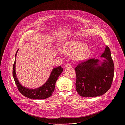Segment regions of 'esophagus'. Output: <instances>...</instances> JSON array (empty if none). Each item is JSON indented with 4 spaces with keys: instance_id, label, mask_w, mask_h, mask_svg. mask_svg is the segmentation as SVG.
I'll return each instance as SVG.
<instances>
[{
    "instance_id": "1",
    "label": "esophagus",
    "mask_w": 125,
    "mask_h": 125,
    "mask_svg": "<svg viewBox=\"0 0 125 125\" xmlns=\"http://www.w3.org/2000/svg\"><path fill=\"white\" fill-rule=\"evenodd\" d=\"M65 67L66 68H71L72 66L69 63H67L65 65Z\"/></svg>"
}]
</instances>
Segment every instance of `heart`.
<instances>
[{
    "label": "heart",
    "mask_w": 125,
    "mask_h": 125,
    "mask_svg": "<svg viewBox=\"0 0 125 125\" xmlns=\"http://www.w3.org/2000/svg\"><path fill=\"white\" fill-rule=\"evenodd\" d=\"M62 53L71 56L75 62H80L87 59L90 55L91 50L83 43L77 40H70L65 42L61 47Z\"/></svg>",
    "instance_id": "heart-1"
}]
</instances>
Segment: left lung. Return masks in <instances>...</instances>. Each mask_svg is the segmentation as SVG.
Returning a JSON list of instances; mask_svg holds the SVG:
<instances>
[{"instance_id":"1","label":"left lung","mask_w":125,"mask_h":125,"mask_svg":"<svg viewBox=\"0 0 125 125\" xmlns=\"http://www.w3.org/2000/svg\"><path fill=\"white\" fill-rule=\"evenodd\" d=\"M105 59H90L79 63L75 68L76 90L82 97L103 95L110 89L114 78V64L109 48L106 46L101 56Z\"/></svg>"}]
</instances>
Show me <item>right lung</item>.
I'll use <instances>...</instances> for the list:
<instances>
[{"mask_svg":"<svg viewBox=\"0 0 125 125\" xmlns=\"http://www.w3.org/2000/svg\"><path fill=\"white\" fill-rule=\"evenodd\" d=\"M18 49L15 54V59L13 66L12 74L18 90L23 96L29 99H44L51 97L55 89V83L59 75L63 71L61 66H58L53 68L51 72L50 76L46 82L42 86L35 89H30L22 86L19 82L15 72L16 58Z\"/></svg>","mask_w":125,"mask_h":125,"instance_id":"add662e5","label":"right lung"}]
</instances>
